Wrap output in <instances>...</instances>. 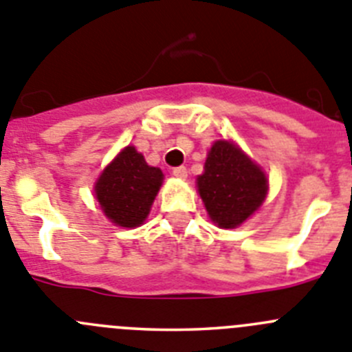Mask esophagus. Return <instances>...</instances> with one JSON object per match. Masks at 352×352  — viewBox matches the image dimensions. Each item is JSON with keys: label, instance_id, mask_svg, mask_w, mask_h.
I'll return each mask as SVG.
<instances>
[{"label": "esophagus", "instance_id": "obj_1", "mask_svg": "<svg viewBox=\"0 0 352 352\" xmlns=\"http://www.w3.org/2000/svg\"><path fill=\"white\" fill-rule=\"evenodd\" d=\"M172 173L177 179H186V177H188V168H186V166H177V168H173Z\"/></svg>", "mask_w": 352, "mask_h": 352}]
</instances>
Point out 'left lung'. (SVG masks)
<instances>
[{
    "label": "left lung",
    "mask_w": 352,
    "mask_h": 352,
    "mask_svg": "<svg viewBox=\"0 0 352 352\" xmlns=\"http://www.w3.org/2000/svg\"><path fill=\"white\" fill-rule=\"evenodd\" d=\"M268 182L261 170L236 145L215 142L198 177V191L217 226L236 228L261 207Z\"/></svg>",
    "instance_id": "8db88e82"
}]
</instances>
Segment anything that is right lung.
I'll return each mask as SVG.
<instances>
[{"label": "right lung", "mask_w": 352, "mask_h": 352, "mask_svg": "<svg viewBox=\"0 0 352 352\" xmlns=\"http://www.w3.org/2000/svg\"><path fill=\"white\" fill-rule=\"evenodd\" d=\"M161 182V170L148 166L135 147H126L98 179L96 198L112 223L135 228L147 217Z\"/></svg>", "instance_id": "obj_1"}]
</instances>
